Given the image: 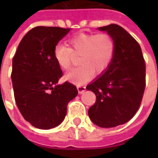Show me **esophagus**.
Returning <instances> with one entry per match:
<instances>
[{"label": "esophagus", "mask_w": 158, "mask_h": 158, "mask_svg": "<svg viewBox=\"0 0 158 158\" xmlns=\"http://www.w3.org/2000/svg\"><path fill=\"white\" fill-rule=\"evenodd\" d=\"M77 89H78V91H79V94H82L85 91L86 87L85 85H77Z\"/></svg>", "instance_id": "34e87169"}]
</instances>
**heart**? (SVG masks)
Listing matches in <instances>:
<instances>
[{
  "label": "heart",
  "instance_id": "1",
  "mask_svg": "<svg viewBox=\"0 0 158 158\" xmlns=\"http://www.w3.org/2000/svg\"><path fill=\"white\" fill-rule=\"evenodd\" d=\"M70 47L58 44L54 48V57L62 69L72 67L74 55L80 56V67L73 69L65 78L75 84L88 81L93 75L102 74L109 68L115 54L116 44L108 34H79L69 40Z\"/></svg>",
  "mask_w": 158,
  "mask_h": 158
}]
</instances>
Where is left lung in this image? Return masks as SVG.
Returning a JSON list of instances; mask_svg holds the SVG:
<instances>
[{
	"mask_svg": "<svg viewBox=\"0 0 158 158\" xmlns=\"http://www.w3.org/2000/svg\"><path fill=\"white\" fill-rule=\"evenodd\" d=\"M116 44L109 68L86 86L96 101L89 107L90 120L102 128L125 123L139 109L146 88V63L139 43L118 24L98 28Z\"/></svg>",
	"mask_w": 158,
	"mask_h": 158,
	"instance_id": "obj_1",
	"label": "left lung"
}]
</instances>
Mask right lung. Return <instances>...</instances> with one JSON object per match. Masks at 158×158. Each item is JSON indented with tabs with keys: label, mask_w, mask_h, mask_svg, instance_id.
<instances>
[{
	"label": "right lung",
	"mask_w": 158,
	"mask_h": 158,
	"mask_svg": "<svg viewBox=\"0 0 158 158\" xmlns=\"http://www.w3.org/2000/svg\"><path fill=\"white\" fill-rule=\"evenodd\" d=\"M70 29L38 26L20 41L12 58V82L17 106L26 121L41 129L63 121L69 102L78 95L69 82L56 85L62 71L54 48Z\"/></svg>",
	"instance_id": "obj_1"
}]
</instances>
